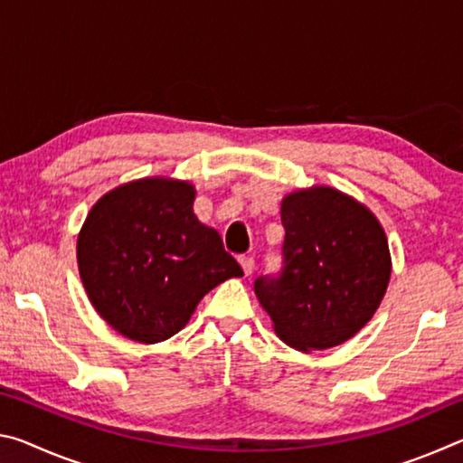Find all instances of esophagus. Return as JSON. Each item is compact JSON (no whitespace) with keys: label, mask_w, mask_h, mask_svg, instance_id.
Here are the masks:
<instances>
[{"label":"esophagus","mask_w":463,"mask_h":463,"mask_svg":"<svg viewBox=\"0 0 463 463\" xmlns=\"http://www.w3.org/2000/svg\"><path fill=\"white\" fill-rule=\"evenodd\" d=\"M239 263H241V268H242V271H245V276H250V273H253V269H255V261H253V257H239Z\"/></svg>","instance_id":"34e87169"}]
</instances>
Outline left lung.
<instances>
[{
    "instance_id": "1",
    "label": "left lung",
    "mask_w": 463,
    "mask_h": 463,
    "mask_svg": "<svg viewBox=\"0 0 463 463\" xmlns=\"http://www.w3.org/2000/svg\"><path fill=\"white\" fill-rule=\"evenodd\" d=\"M279 214L284 268L255 279L257 300L289 347H336L370 323L386 294V232L365 203L331 185L286 194Z\"/></svg>"
}]
</instances>
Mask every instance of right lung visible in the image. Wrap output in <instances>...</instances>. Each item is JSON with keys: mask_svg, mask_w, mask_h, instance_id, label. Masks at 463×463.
<instances>
[{"mask_svg": "<svg viewBox=\"0 0 463 463\" xmlns=\"http://www.w3.org/2000/svg\"><path fill=\"white\" fill-rule=\"evenodd\" d=\"M185 179L143 177L93 203L77 234V268L91 307L130 341L182 331L210 289L242 269L194 214Z\"/></svg>", "mask_w": 463, "mask_h": 463, "instance_id": "right-lung-1", "label": "right lung"}]
</instances>
